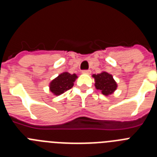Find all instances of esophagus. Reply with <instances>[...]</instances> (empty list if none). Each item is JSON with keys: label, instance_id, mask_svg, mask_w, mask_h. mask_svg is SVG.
<instances>
[{"label": "esophagus", "instance_id": "obj_1", "mask_svg": "<svg viewBox=\"0 0 157 157\" xmlns=\"http://www.w3.org/2000/svg\"><path fill=\"white\" fill-rule=\"evenodd\" d=\"M82 73L83 74H90L91 71L90 70H83Z\"/></svg>", "mask_w": 157, "mask_h": 157}]
</instances>
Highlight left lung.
<instances>
[{
	"mask_svg": "<svg viewBox=\"0 0 157 157\" xmlns=\"http://www.w3.org/2000/svg\"><path fill=\"white\" fill-rule=\"evenodd\" d=\"M95 80V87L100 90L102 94L109 96L113 94L117 88V84L112 75L103 71L98 75H93Z\"/></svg>",
	"mask_w": 157,
	"mask_h": 157,
	"instance_id": "8db88e82",
	"label": "left lung"
}]
</instances>
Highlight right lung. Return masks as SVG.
<instances>
[{
  "label": "right lung",
  "instance_id": "right-lung-1",
  "mask_svg": "<svg viewBox=\"0 0 157 157\" xmlns=\"http://www.w3.org/2000/svg\"><path fill=\"white\" fill-rule=\"evenodd\" d=\"M76 78L77 75L75 74L71 75L68 72H63L51 82L49 90L54 95H60L72 88Z\"/></svg>",
  "mask_w": 157,
  "mask_h": 157
}]
</instances>
